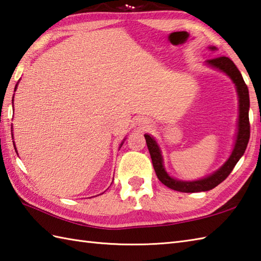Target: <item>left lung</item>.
<instances>
[{
	"mask_svg": "<svg viewBox=\"0 0 261 261\" xmlns=\"http://www.w3.org/2000/svg\"><path fill=\"white\" fill-rule=\"evenodd\" d=\"M210 49L215 50V47H210ZM207 64L221 69L224 73L230 76V79L233 81L237 86V92L239 95V129H238L237 141L233 151H232L230 158L228 159L222 167L218 171H215L213 175H211L206 178L195 180V181H180L171 178L170 176L165 171L163 166V157L160 153L159 147L157 142L154 141L149 135H145L147 147L150 152V157L152 160V165L158 179L163 182L164 185L171 188L174 191H178L182 193H195V192H206L216 187L221 184L230 173L233 170L234 166L239 162V159L245 153L246 148L248 146L249 138H250V122H249V107H250V101H249V91L248 86L242 79V75L237 68L234 63L229 57L218 56L211 58L207 60Z\"/></svg>",
	"mask_w": 261,
	"mask_h": 261,
	"instance_id": "obj_1",
	"label": "left lung"
}]
</instances>
